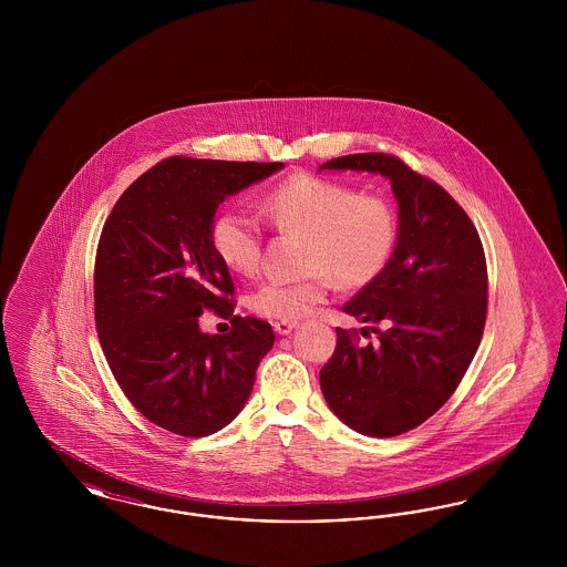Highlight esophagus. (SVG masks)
<instances>
[{
    "instance_id": "obj_1",
    "label": "esophagus",
    "mask_w": 567,
    "mask_h": 567,
    "mask_svg": "<svg viewBox=\"0 0 567 567\" xmlns=\"http://www.w3.org/2000/svg\"><path fill=\"white\" fill-rule=\"evenodd\" d=\"M296 327V321H276V323H274V331L280 333V336H289Z\"/></svg>"
}]
</instances>
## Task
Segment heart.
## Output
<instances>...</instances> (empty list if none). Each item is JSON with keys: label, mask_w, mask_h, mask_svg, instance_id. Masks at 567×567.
Segmentation results:
<instances>
[{"label": "heart", "mask_w": 567, "mask_h": 567, "mask_svg": "<svg viewBox=\"0 0 567 567\" xmlns=\"http://www.w3.org/2000/svg\"><path fill=\"white\" fill-rule=\"evenodd\" d=\"M261 213L280 234L306 238L297 282H264L248 297L255 315L296 321L324 301L331 285L361 289L386 270L395 244L398 218L393 208L349 185L299 174L276 189L261 204ZM216 257L227 270L252 276L261 261L264 234L255 216L227 208L216 215L210 229Z\"/></svg>", "instance_id": "heart-1"}]
</instances>
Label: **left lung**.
I'll use <instances>...</instances> for the list:
<instances>
[{"label":"left lung","instance_id":"obj_1","mask_svg":"<svg viewBox=\"0 0 567 567\" xmlns=\"http://www.w3.org/2000/svg\"><path fill=\"white\" fill-rule=\"evenodd\" d=\"M319 169L382 174L398 199V244L386 270L342 308L378 340L359 347L354 329L338 327L336 351L321 370L324 402L342 423L393 437L449 402L478 351L485 250L457 202L393 155H347Z\"/></svg>","mask_w":567,"mask_h":567}]
</instances>
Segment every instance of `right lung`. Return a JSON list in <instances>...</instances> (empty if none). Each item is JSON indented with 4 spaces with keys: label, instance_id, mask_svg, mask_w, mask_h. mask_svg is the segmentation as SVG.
<instances>
[{
    "label": "right lung",
    "instance_id": "right-lung-1",
    "mask_svg": "<svg viewBox=\"0 0 567 567\" xmlns=\"http://www.w3.org/2000/svg\"><path fill=\"white\" fill-rule=\"evenodd\" d=\"M278 162L169 157L110 213L95 257V327L118 386L167 432L204 437L243 410L271 324L234 317L204 333V310L234 315V280L210 243L218 206L282 169Z\"/></svg>",
    "mask_w": 567,
    "mask_h": 567
}]
</instances>
